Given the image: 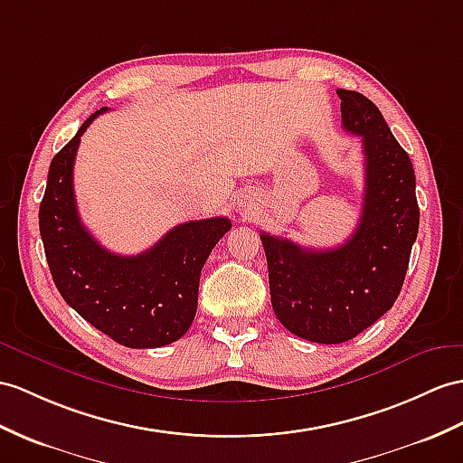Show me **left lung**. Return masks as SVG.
Instances as JSON below:
<instances>
[{
  "label": "left lung",
  "instance_id": "obj_1",
  "mask_svg": "<svg viewBox=\"0 0 463 463\" xmlns=\"http://www.w3.org/2000/svg\"><path fill=\"white\" fill-rule=\"evenodd\" d=\"M342 126L362 137L365 194L352 238L334 250H308L261 232L270 304L288 332L317 344H342L391 310L419 233L416 178L407 151L379 108L337 90Z\"/></svg>",
  "mask_w": 463,
  "mask_h": 463
}]
</instances>
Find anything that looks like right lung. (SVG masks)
<instances>
[{"mask_svg": "<svg viewBox=\"0 0 463 463\" xmlns=\"http://www.w3.org/2000/svg\"><path fill=\"white\" fill-rule=\"evenodd\" d=\"M90 116L52 156L39 230L56 288L84 320L126 347H161L183 337L196 317L200 273L228 218L178 223L151 250L118 255L101 247L78 216L74 159Z\"/></svg>", "mask_w": 463, "mask_h": 463, "instance_id": "right-lung-1", "label": "right lung"}]
</instances>
